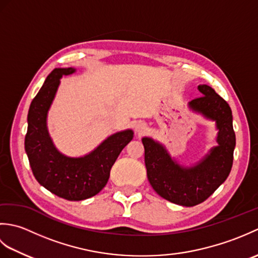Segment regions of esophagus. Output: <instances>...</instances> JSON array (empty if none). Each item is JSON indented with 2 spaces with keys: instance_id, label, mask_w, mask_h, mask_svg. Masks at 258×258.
Returning a JSON list of instances; mask_svg holds the SVG:
<instances>
[{
  "instance_id": "obj_1",
  "label": "esophagus",
  "mask_w": 258,
  "mask_h": 258,
  "mask_svg": "<svg viewBox=\"0 0 258 258\" xmlns=\"http://www.w3.org/2000/svg\"><path fill=\"white\" fill-rule=\"evenodd\" d=\"M134 128H135V132L138 133L139 135H142L143 133L146 132L147 130V125L143 120H139V122H136L134 124Z\"/></svg>"
}]
</instances>
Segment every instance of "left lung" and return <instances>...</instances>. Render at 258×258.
I'll use <instances>...</instances> for the list:
<instances>
[{"mask_svg":"<svg viewBox=\"0 0 258 258\" xmlns=\"http://www.w3.org/2000/svg\"><path fill=\"white\" fill-rule=\"evenodd\" d=\"M197 90L203 96L188 102L191 112L216 125L217 145L194 165L184 166L171 156L166 147L151 138L142 139L145 150L147 178L156 193L174 204L195 206L207 200L231 173L236 139L232 109L226 101L206 84Z\"/></svg>","mask_w":258,"mask_h":258,"instance_id":"obj_1","label":"left lung"}]
</instances>
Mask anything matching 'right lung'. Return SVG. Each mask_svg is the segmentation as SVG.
<instances>
[{
	"mask_svg": "<svg viewBox=\"0 0 258 258\" xmlns=\"http://www.w3.org/2000/svg\"><path fill=\"white\" fill-rule=\"evenodd\" d=\"M74 68L54 69L33 98L27 114L25 152L33 175L43 187L68 201H83L104 188L119 153L133 140L132 130L109 135L102 143L80 157L64 155L54 145L47 128V114L63 76Z\"/></svg>",
	"mask_w": 258,
	"mask_h": 258,
	"instance_id": "1",
	"label": "right lung"
}]
</instances>
